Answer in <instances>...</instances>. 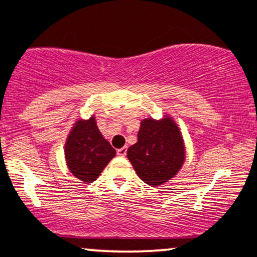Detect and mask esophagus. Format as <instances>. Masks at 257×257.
<instances>
[{
	"mask_svg": "<svg viewBox=\"0 0 257 257\" xmlns=\"http://www.w3.org/2000/svg\"><path fill=\"white\" fill-rule=\"evenodd\" d=\"M117 154H118L119 157H124L126 154V146L119 148V150H117Z\"/></svg>",
	"mask_w": 257,
	"mask_h": 257,
	"instance_id": "esophagus-1",
	"label": "esophagus"
}]
</instances>
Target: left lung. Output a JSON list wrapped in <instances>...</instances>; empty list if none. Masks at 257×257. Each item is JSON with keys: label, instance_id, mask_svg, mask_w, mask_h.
<instances>
[{"label": "left lung", "instance_id": "1", "mask_svg": "<svg viewBox=\"0 0 257 257\" xmlns=\"http://www.w3.org/2000/svg\"><path fill=\"white\" fill-rule=\"evenodd\" d=\"M126 157L139 177L152 187L175 177L184 164L185 147L172 117L142 119L138 142L128 148Z\"/></svg>", "mask_w": 257, "mask_h": 257}]
</instances>
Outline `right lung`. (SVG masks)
Here are the masks:
<instances>
[{
    "instance_id": "obj_1",
    "label": "right lung",
    "mask_w": 257,
    "mask_h": 257,
    "mask_svg": "<svg viewBox=\"0 0 257 257\" xmlns=\"http://www.w3.org/2000/svg\"><path fill=\"white\" fill-rule=\"evenodd\" d=\"M115 156V148L99 132L94 116L76 120L64 145L67 166L76 178L92 183Z\"/></svg>"
}]
</instances>
